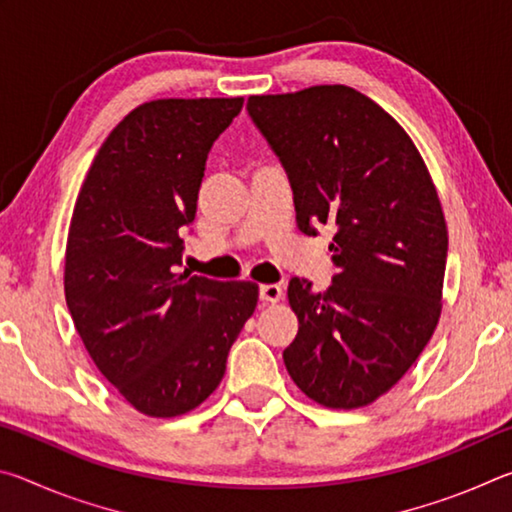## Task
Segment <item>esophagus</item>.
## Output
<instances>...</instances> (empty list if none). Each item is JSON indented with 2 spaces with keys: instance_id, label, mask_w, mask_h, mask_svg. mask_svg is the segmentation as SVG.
<instances>
[{
  "instance_id": "34e87169",
  "label": "esophagus",
  "mask_w": 512,
  "mask_h": 512,
  "mask_svg": "<svg viewBox=\"0 0 512 512\" xmlns=\"http://www.w3.org/2000/svg\"><path fill=\"white\" fill-rule=\"evenodd\" d=\"M259 298H262V302H280L284 298V293L280 284H262V289H259Z\"/></svg>"
}]
</instances>
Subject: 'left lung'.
I'll list each match as a JSON object with an SVG mask.
<instances>
[{
    "instance_id": "1",
    "label": "left lung",
    "mask_w": 512,
    "mask_h": 512,
    "mask_svg": "<svg viewBox=\"0 0 512 512\" xmlns=\"http://www.w3.org/2000/svg\"><path fill=\"white\" fill-rule=\"evenodd\" d=\"M248 115L289 173L300 232L336 230L332 287L289 282L284 366L309 400L361 409L400 381L443 311L447 223L404 128L348 85L257 94Z\"/></svg>"
}]
</instances>
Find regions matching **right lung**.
<instances>
[{
    "label": "right lung",
    "instance_id": "right-lung-1",
    "mask_svg": "<svg viewBox=\"0 0 512 512\" xmlns=\"http://www.w3.org/2000/svg\"><path fill=\"white\" fill-rule=\"evenodd\" d=\"M244 106L155 99L128 112L94 155L65 248V300L94 366L135 411L201 406L259 300L255 282L176 273L212 144Z\"/></svg>",
    "mask_w": 512,
    "mask_h": 512
}]
</instances>
